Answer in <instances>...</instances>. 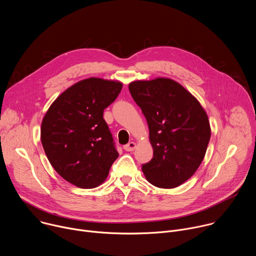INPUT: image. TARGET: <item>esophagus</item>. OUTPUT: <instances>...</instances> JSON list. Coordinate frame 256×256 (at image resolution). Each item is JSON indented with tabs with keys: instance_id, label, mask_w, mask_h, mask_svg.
<instances>
[{
	"instance_id": "esophagus-1",
	"label": "esophagus",
	"mask_w": 256,
	"mask_h": 256,
	"mask_svg": "<svg viewBox=\"0 0 256 256\" xmlns=\"http://www.w3.org/2000/svg\"><path fill=\"white\" fill-rule=\"evenodd\" d=\"M124 149L126 152H132V151H134V150L136 149V142H130L124 144Z\"/></svg>"
}]
</instances>
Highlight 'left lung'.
Masks as SVG:
<instances>
[{
	"instance_id": "8db88e82",
	"label": "left lung",
	"mask_w": 256,
	"mask_h": 256,
	"mask_svg": "<svg viewBox=\"0 0 256 256\" xmlns=\"http://www.w3.org/2000/svg\"><path fill=\"white\" fill-rule=\"evenodd\" d=\"M142 109L154 150L142 170L151 184L174 188L190 178L204 160L210 138L208 116L200 102L177 82L158 78L128 85Z\"/></svg>"
}]
</instances>
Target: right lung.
Returning a JSON list of instances; mask_svg holds the SVG:
<instances>
[{
  "instance_id": "1",
  "label": "right lung",
  "mask_w": 256,
  "mask_h": 256,
  "mask_svg": "<svg viewBox=\"0 0 256 256\" xmlns=\"http://www.w3.org/2000/svg\"><path fill=\"white\" fill-rule=\"evenodd\" d=\"M120 82L89 78L70 86L50 105L42 124V142L54 170L70 184L93 188L118 159L104 109L118 96Z\"/></svg>"
}]
</instances>
